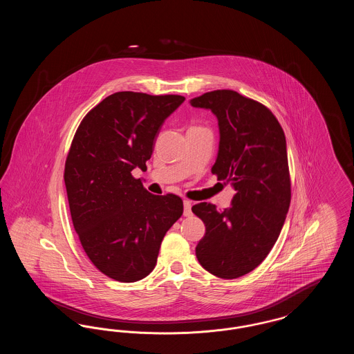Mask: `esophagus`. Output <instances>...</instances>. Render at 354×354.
I'll return each mask as SVG.
<instances>
[{
    "mask_svg": "<svg viewBox=\"0 0 354 354\" xmlns=\"http://www.w3.org/2000/svg\"><path fill=\"white\" fill-rule=\"evenodd\" d=\"M183 207H185V216H191L192 215V211H191V207H192V204L189 201H185L183 202Z\"/></svg>",
    "mask_w": 354,
    "mask_h": 354,
    "instance_id": "1",
    "label": "esophagus"
}]
</instances>
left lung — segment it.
I'll list each match as a JSON object with an SVG mask.
<instances>
[{
	"instance_id": "left-lung-1",
	"label": "left lung",
	"mask_w": 354,
	"mask_h": 354,
	"mask_svg": "<svg viewBox=\"0 0 354 354\" xmlns=\"http://www.w3.org/2000/svg\"><path fill=\"white\" fill-rule=\"evenodd\" d=\"M189 103L218 118L219 152L211 171L235 189L221 212L211 203L192 207L205 224L196 257L209 273L236 279L261 264L284 225L290 204L286 135L268 107L234 90L209 91Z\"/></svg>"
}]
</instances>
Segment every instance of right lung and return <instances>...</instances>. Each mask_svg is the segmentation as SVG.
Listing matches in <instances>:
<instances>
[{
  "label": "right lung",
  "instance_id": "add662e5",
  "mask_svg": "<svg viewBox=\"0 0 354 354\" xmlns=\"http://www.w3.org/2000/svg\"><path fill=\"white\" fill-rule=\"evenodd\" d=\"M185 100L114 93L86 114L71 142L64 179L74 230L91 263L120 283L151 273L183 214L179 196L152 195L131 171L147 169L162 124Z\"/></svg>",
  "mask_w": 354,
  "mask_h": 354
}]
</instances>
